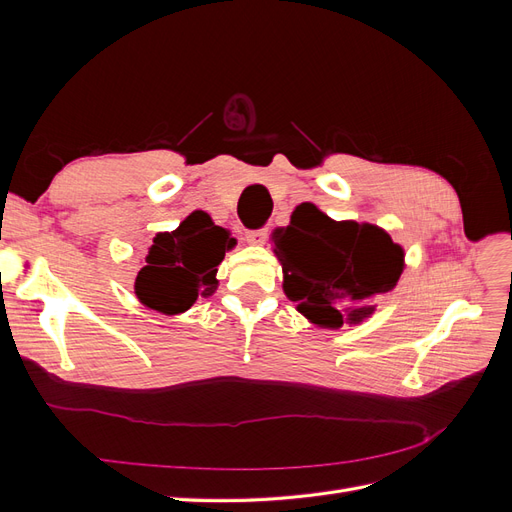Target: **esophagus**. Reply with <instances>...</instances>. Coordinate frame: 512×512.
<instances>
[{"label":"esophagus","mask_w":512,"mask_h":512,"mask_svg":"<svg viewBox=\"0 0 512 512\" xmlns=\"http://www.w3.org/2000/svg\"><path fill=\"white\" fill-rule=\"evenodd\" d=\"M267 235H269V228H267V226H265V228H256V230H247V232H245V237H247V241H250V243H254V245H260V243H265Z\"/></svg>","instance_id":"34e87169"}]
</instances>
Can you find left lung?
Returning a JSON list of instances; mask_svg holds the SVG:
<instances>
[{
  "instance_id": "8db88e82",
  "label": "left lung",
  "mask_w": 512,
  "mask_h": 512,
  "mask_svg": "<svg viewBox=\"0 0 512 512\" xmlns=\"http://www.w3.org/2000/svg\"><path fill=\"white\" fill-rule=\"evenodd\" d=\"M271 239L286 297L324 329L363 322L404 271V250L389 232L374 224L335 222L312 203L294 209L290 224Z\"/></svg>"
}]
</instances>
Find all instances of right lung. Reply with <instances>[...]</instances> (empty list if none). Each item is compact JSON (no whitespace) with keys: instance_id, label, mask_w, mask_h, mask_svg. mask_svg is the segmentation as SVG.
I'll return each instance as SVG.
<instances>
[{"instance_id":"add662e5","label":"right lung","mask_w":512,"mask_h":512,"mask_svg":"<svg viewBox=\"0 0 512 512\" xmlns=\"http://www.w3.org/2000/svg\"><path fill=\"white\" fill-rule=\"evenodd\" d=\"M235 243L205 211L190 213L173 232H158L136 275L138 301L168 316L188 312L198 297L218 290L215 273Z\"/></svg>"}]
</instances>
